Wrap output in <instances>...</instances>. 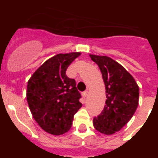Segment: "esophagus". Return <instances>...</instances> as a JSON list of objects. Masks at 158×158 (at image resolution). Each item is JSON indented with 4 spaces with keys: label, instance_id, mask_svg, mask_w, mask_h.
<instances>
[{
    "label": "esophagus",
    "instance_id": "34e87169",
    "mask_svg": "<svg viewBox=\"0 0 158 158\" xmlns=\"http://www.w3.org/2000/svg\"><path fill=\"white\" fill-rule=\"evenodd\" d=\"M88 95V91H85L82 93V96H83V97H86Z\"/></svg>",
    "mask_w": 158,
    "mask_h": 158
}]
</instances>
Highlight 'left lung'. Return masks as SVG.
I'll return each instance as SVG.
<instances>
[{
  "label": "left lung",
  "mask_w": 158,
  "mask_h": 158,
  "mask_svg": "<svg viewBox=\"0 0 158 158\" xmlns=\"http://www.w3.org/2000/svg\"><path fill=\"white\" fill-rule=\"evenodd\" d=\"M98 65L106 89L104 110L93 118L96 131L113 135L130 121L139 105V88L123 66L107 56L89 55Z\"/></svg>",
  "instance_id": "8db88e82"
}]
</instances>
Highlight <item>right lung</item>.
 I'll use <instances>...</instances> for the list:
<instances>
[{
    "instance_id": "add662e5",
    "label": "right lung",
    "mask_w": 158,
    "mask_h": 158,
    "mask_svg": "<svg viewBox=\"0 0 158 158\" xmlns=\"http://www.w3.org/2000/svg\"><path fill=\"white\" fill-rule=\"evenodd\" d=\"M81 53L58 54L46 61L27 82V100L35 120L54 135L69 131L73 116L81 107V97L74 79L66 69Z\"/></svg>"
}]
</instances>
